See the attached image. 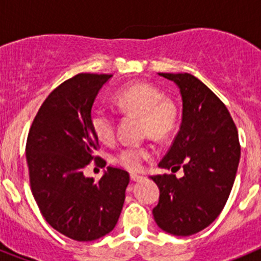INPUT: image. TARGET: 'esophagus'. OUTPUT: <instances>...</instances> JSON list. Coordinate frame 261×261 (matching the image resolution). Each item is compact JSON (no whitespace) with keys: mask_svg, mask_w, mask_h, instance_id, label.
<instances>
[{"mask_svg":"<svg viewBox=\"0 0 261 261\" xmlns=\"http://www.w3.org/2000/svg\"><path fill=\"white\" fill-rule=\"evenodd\" d=\"M142 179H144V176H141V175L130 174V180H132V181H141Z\"/></svg>","mask_w":261,"mask_h":261,"instance_id":"obj_1","label":"esophagus"}]
</instances>
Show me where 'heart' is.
<instances>
[{
	"mask_svg": "<svg viewBox=\"0 0 261 261\" xmlns=\"http://www.w3.org/2000/svg\"><path fill=\"white\" fill-rule=\"evenodd\" d=\"M120 112L141 117V132L156 140L167 138L179 121V108L171 98L165 96L159 87L146 82L126 85L112 98ZM94 135L103 144H112L116 137V120L111 112L95 110L90 116ZM154 154L150 145H129L115 156L117 165L126 170L137 171L145 161Z\"/></svg>",
	"mask_w": 261,
	"mask_h": 261,
	"instance_id": "obj_1",
	"label": "heart"
}]
</instances>
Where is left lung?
<instances>
[{"mask_svg":"<svg viewBox=\"0 0 261 261\" xmlns=\"http://www.w3.org/2000/svg\"><path fill=\"white\" fill-rule=\"evenodd\" d=\"M180 89V129L159 167L184 175L151 176L159 188L153 209L166 232L188 237L208 227L229 199L241 158L238 129L216 94L188 73H159Z\"/></svg>","mask_w":261,"mask_h":261,"instance_id":"left-lung-1","label":"left lung"}]
</instances>
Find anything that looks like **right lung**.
<instances>
[{
  "mask_svg": "<svg viewBox=\"0 0 261 261\" xmlns=\"http://www.w3.org/2000/svg\"><path fill=\"white\" fill-rule=\"evenodd\" d=\"M112 74L80 73L47 96L30 128L26 144L32 195L53 229L70 239L90 242L114 230L129 174L107 167L100 180L84 170L96 156L98 138L90 125L91 107Z\"/></svg>",
  "mask_w": 261,
  "mask_h": 261,
  "instance_id": "1",
  "label": "right lung"
}]
</instances>
